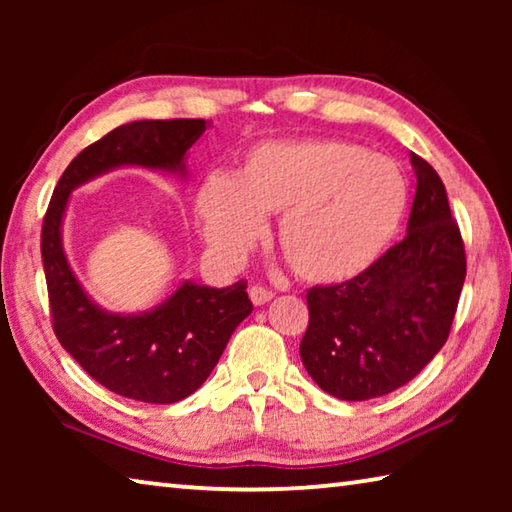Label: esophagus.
Returning a JSON list of instances; mask_svg holds the SVG:
<instances>
[{"label": "esophagus", "mask_w": 512, "mask_h": 512, "mask_svg": "<svg viewBox=\"0 0 512 512\" xmlns=\"http://www.w3.org/2000/svg\"><path fill=\"white\" fill-rule=\"evenodd\" d=\"M248 293H250V300H253V305H266V302L273 298V291H268L266 287H262V284H253Z\"/></svg>", "instance_id": "obj_1"}]
</instances>
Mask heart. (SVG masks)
I'll return each instance as SVG.
<instances>
[{"label": "heart", "mask_w": 512, "mask_h": 512, "mask_svg": "<svg viewBox=\"0 0 512 512\" xmlns=\"http://www.w3.org/2000/svg\"><path fill=\"white\" fill-rule=\"evenodd\" d=\"M205 237L239 259L280 214L277 244L307 282L350 280L372 264L400 225L406 180L386 155L339 140L266 142L232 178H207L198 192Z\"/></svg>", "instance_id": "1"}]
</instances>
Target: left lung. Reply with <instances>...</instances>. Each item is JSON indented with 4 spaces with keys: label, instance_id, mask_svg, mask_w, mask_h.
<instances>
[{
    "label": "left lung",
    "instance_id": "8db88e82",
    "mask_svg": "<svg viewBox=\"0 0 512 512\" xmlns=\"http://www.w3.org/2000/svg\"><path fill=\"white\" fill-rule=\"evenodd\" d=\"M415 196L397 241L352 280L307 291L300 359L325 393L363 402L411 381L443 348L465 282V246L436 169L411 153Z\"/></svg>",
    "mask_w": 512,
    "mask_h": 512
}]
</instances>
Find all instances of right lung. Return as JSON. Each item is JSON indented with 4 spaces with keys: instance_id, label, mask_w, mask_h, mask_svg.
I'll return each mask as SVG.
<instances>
[{
    "instance_id": "add662e5",
    "label": "right lung",
    "mask_w": 512,
    "mask_h": 512,
    "mask_svg": "<svg viewBox=\"0 0 512 512\" xmlns=\"http://www.w3.org/2000/svg\"><path fill=\"white\" fill-rule=\"evenodd\" d=\"M205 128V119H142L115 128L69 162L42 221L40 250L56 339L92 379L128 400L173 404L201 388L232 332L253 311L248 282L225 289L185 282L144 314H108L85 296L67 264L63 214L72 189L124 164L185 176V155Z\"/></svg>"
}]
</instances>
